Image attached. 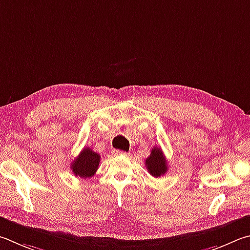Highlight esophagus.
Returning a JSON list of instances; mask_svg holds the SVG:
<instances>
[{
    "label": "esophagus",
    "mask_w": 250,
    "mask_h": 250,
    "mask_svg": "<svg viewBox=\"0 0 250 250\" xmlns=\"http://www.w3.org/2000/svg\"><path fill=\"white\" fill-rule=\"evenodd\" d=\"M113 154H115V155H129V153H126V152H125V151H119V149H116L115 152H113Z\"/></svg>",
    "instance_id": "34e87169"
}]
</instances>
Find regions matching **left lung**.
<instances>
[{"mask_svg": "<svg viewBox=\"0 0 250 250\" xmlns=\"http://www.w3.org/2000/svg\"><path fill=\"white\" fill-rule=\"evenodd\" d=\"M145 166L153 177H161L166 174L168 167L161 147L156 146L152 148L151 155L145 160Z\"/></svg>", "mask_w": 250, "mask_h": 250, "instance_id": "1", "label": "left lung"}]
</instances>
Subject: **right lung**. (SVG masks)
I'll return each mask as SVG.
<instances>
[{
    "instance_id": "add662e5",
    "label": "right lung",
    "mask_w": 250,
    "mask_h": 250,
    "mask_svg": "<svg viewBox=\"0 0 250 250\" xmlns=\"http://www.w3.org/2000/svg\"><path fill=\"white\" fill-rule=\"evenodd\" d=\"M101 155L94 152L90 147H84L79 156L71 163V169L76 177L89 178L98 169Z\"/></svg>"
}]
</instances>
